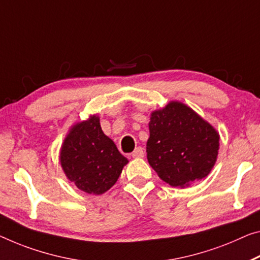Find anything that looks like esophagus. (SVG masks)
Here are the masks:
<instances>
[{"mask_svg":"<svg viewBox=\"0 0 260 260\" xmlns=\"http://www.w3.org/2000/svg\"><path fill=\"white\" fill-rule=\"evenodd\" d=\"M131 155H133V158H143L144 157V150L142 149L141 146L136 147L134 152L131 153Z\"/></svg>","mask_w":260,"mask_h":260,"instance_id":"obj_1","label":"esophagus"}]
</instances>
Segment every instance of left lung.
<instances>
[{"instance_id": "1", "label": "left lung", "mask_w": 260, "mask_h": 260, "mask_svg": "<svg viewBox=\"0 0 260 260\" xmlns=\"http://www.w3.org/2000/svg\"><path fill=\"white\" fill-rule=\"evenodd\" d=\"M147 161L172 187L207 177L217 158L219 136L189 107L170 102L151 114Z\"/></svg>"}]
</instances>
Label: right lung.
<instances>
[{"instance_id": "1", "label": "right lung", "mask_w": 260, "mask_h": 260, "mask_svg": "<svg viewBox=\"0 0 260 260\" xmlns=\"http://www.w3.org/2000/svg\"><path fill=\"white\" fill-rule=\"evenodd\" d=\"M60 162L79 189L100 195L116 183L127 159L103 134L99 117L93 116L72 127L61 147Z\"/></svg>"}]
</instances>
